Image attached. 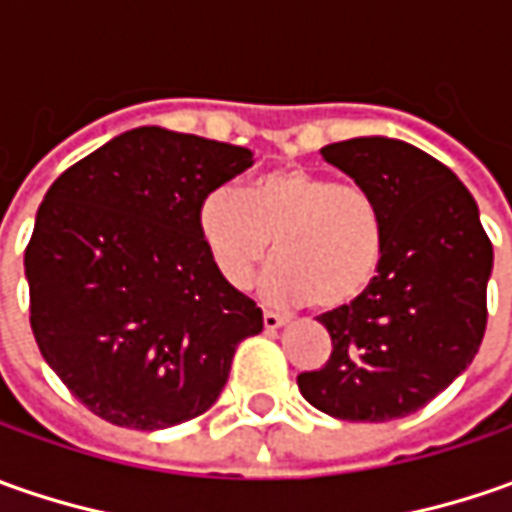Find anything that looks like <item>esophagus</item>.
<instances>
[{
    "label": "esophagus",
    "mask_w": 512,
    "mask_h": 512,
    "mask_svg": "<svg viewBox=\"0 0 512 512\" xmlns=\"http://www.w3.org/2000/svg\"><path fill=\"white\" fill-rule=\"evenodd\" d=\"M262 322H265L267 330H276V327L287 325V316H282V313H273V310H265Z\"/></svg>",
    "instance_id": "obj_1"
}]
</instances>
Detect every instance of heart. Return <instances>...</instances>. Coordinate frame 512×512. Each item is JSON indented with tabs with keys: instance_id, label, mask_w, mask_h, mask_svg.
<instances>
[{
	"instance_id": "obj_1",
	"label": "heart",
	"mask_w": 512,
	"mask_h": 512,
	"mask_svg": "<svg viewBox=\"0 0 512 512\" xmlns=\"http://www.w3.org/2000/svg\"><path fill=\"white\" fill-rule=\"evenodd\" d=\"M199 236L216 270L247 287L270 250L262 276L273 302L322 310L350 305L373 282L384 253V219L373 193L305 168H276L242 190L213 187L199 205Z\"/></svg>"
}]
</instances>
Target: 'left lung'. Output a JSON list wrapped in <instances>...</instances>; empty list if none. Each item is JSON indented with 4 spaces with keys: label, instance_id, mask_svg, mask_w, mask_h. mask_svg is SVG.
Here are the masks:
<instances>
[{
    "label": "left lung",
    "instance_id": "8db88e82",
    "mask_svg": "<svg viewBox=\"0 0 512 512\" xmlns=\"http://www.w3.org/2000/svg\"><path fill=\"white\" fill-rule=\"evenodd\" d=\"M322 156L379 202L384 253L362 296L319 316L330 359L296 382L307 402L344 422L402 419L476 359L493 245L470 190L424 150L364 136Z\"/></svg>",
    "mask_w": 512,
    "mask_h": 512
}]
</instances>
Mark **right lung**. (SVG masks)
Returning a JSON list of instances; mask_svg holds the SVG:
<instances>
[{
    "label": "right lung",
    "mask_w": 512,
    "mask_h": 512,
    "mask_svg": "<svg viewBox=\"0 0 512 512\" xmlns=\"http://www.w3.org/2000/svg\"><path fill=\"white\" fill-rule=\"evenodd\" d=\"M253 165L247 148L136 128L70 165L25 247L45 362L99 419L162 430L219 399L262 310L216 270L199 205Z\"/></svg>",
    "instance_id": "add662e5"
}]
</instances>
